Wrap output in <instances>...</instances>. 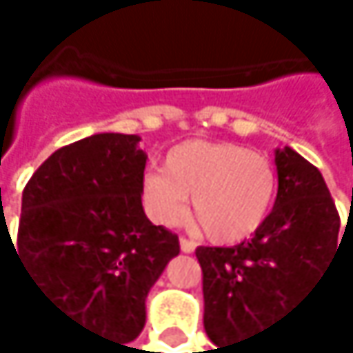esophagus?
Returning a JSON list of instances; mask_svg holds the SVG:
<instances>
[{
    "instance_id": "obj_1",
    "label": "esophagus",
    "mask_w": 353,
    "mask_h": 353,
    "mask_svg": "<svg viewBox=\"0 0 353 353\" xmlns=\"http://www.w3.org/2000/svg\"><path fill=\"white\" fill-rule=\"evenodd\" d=\"M194 243L190 241V239H186V237H180V250L182 252H186V254H190V252H194Z\"/></svg>"
}]
</instances>
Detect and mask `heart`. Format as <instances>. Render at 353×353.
<instances>
[{
    "instance_id": "obj_1",
    "label": "heart",
    "mask_w": 353,
    "mask_h": 353,
    "mask_svg": "<svg viewBox=\"0 0 353 353\" xmlns=\"http://www.w3.org/2000/svg\"><path fill=\"white\" fill-rule=\"evenodd\" d=\"M279 178L273 161L230 141L190 139L169 150L163 171L143 180V208L157 224L173 226L192 218L214 243H237L259 230L277 201Z\"/></svg>"
}]
</instances>
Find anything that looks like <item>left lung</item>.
Wrapping results in <instances>:
<instances>
[{
  "mask_svg": "<svg viewBox=\"0 0 353 353\" xmlns=\"http://www.w3.org/2000/svg\"><path fill=\"white\" fill-rule=\"evenodd\" d=\"M275 165L277 201L254 237L194 252L203 271V326L218 352L290 314L343 243L341 218L318 167L288 145L275 150Z\"/></svg>",
  "mask_w": 353,
  "mask_h": 353,
  "instance_id": "8db88e82",
  "label": "left lung"
}]
</instances>
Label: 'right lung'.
<instances>
[{
    "label": "right lung",
    "mask_w": 353,
    "mask_h": 353,
    "mask_svg": "<svg viewBox=\"0 0 353 353\" xmlns=\"http://www.w3.org/2000/svg\"><path fill=\"white\" fill-rule=\"evenodd\" d=\"M145 159L139 135L97 133L59 148L23 190L12 243L46 301L118 345L141 332L145 296L180 254L178 235L143 214Z\"/></svg>",
    "instance_id": "add662e5"
}]
</instances>
